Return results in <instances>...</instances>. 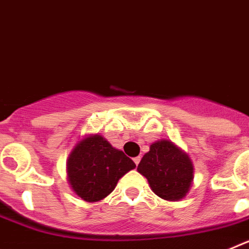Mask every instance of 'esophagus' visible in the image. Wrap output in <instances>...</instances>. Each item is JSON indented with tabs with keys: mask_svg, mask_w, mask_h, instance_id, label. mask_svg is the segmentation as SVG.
I'll return each instance as SVG.
<instances>
[{
	"mask_svg": "<svg viewBox=\"0 0 249 249\" xmlns=\"http://www.w3.org/2000/svg\"><path fill=\"white\" fill-rule=\"evenodd\" d=\"M140 160H141V157H140V156H138V157H135V158H133V162H135V163L137 164V166H138V163H140Z\"/></svg>",
	"mask_w": 249,
	"mask_h": 249,
	"instance_id": "34e87169",
	"label": "esophagus"
}]
</instances>
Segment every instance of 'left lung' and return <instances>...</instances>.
Here are the masks:
<instances>
[{"instance_id": "1", "label": "left lung", "mask_w": 249, "mask_h": 249, "mask_svg": "<svg viewBox=\"0 0 249 249\" xmlns=\"http://www.w3.org/2000/svg\"><path fill=\"white\" fill-rule=\"evenodd\" d=\"M137 171L147 178L155 195L171 202L181 201L186 197L195 177L190 156L168 140L151 143Z\"/></svg>"}]
</instances>
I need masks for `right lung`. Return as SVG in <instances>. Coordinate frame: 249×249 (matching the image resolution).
I'll return each mask as SVG.
<instances>
[{
  "label": "right lung",
  "instance_id": "obj_1",
  "mask_svg": "<svg viewBox=\"0 0 249 249\" xmlns=\"http://www.w3.org/2000/svg\"><path fill=\"white\" fill-rule=\"evenodd\" d=\"M135 167L131 158L101 135L85 136L78 141L66 163L68 184L86 202L106 198L120 178Z\"/></svg>",
  "mask_w": 249,
  "mask_h": 249
}]
</instances>
